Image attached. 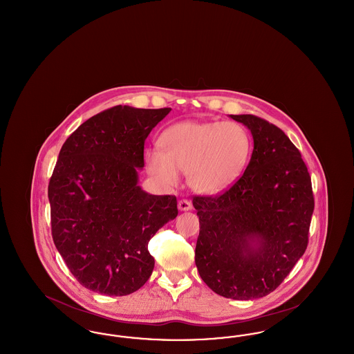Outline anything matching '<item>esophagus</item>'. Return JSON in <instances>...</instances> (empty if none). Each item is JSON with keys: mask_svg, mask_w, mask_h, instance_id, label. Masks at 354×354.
<instances>
[{"mask_svg": "<svg viewBox=\"0 0 354 354\" xmlns=\"http://www.w3.org/2000/svg\"><path fill=\"white\" fill-rule=\"evenodd\" d=\"M178 208H179L180 211H191V209H192V203L189 202V201H187V199L179 201V203H178Z\"/></svg>", "mask_w": 354, "mask_h": 354, "instance_id": "1", "label": "esophagus"}]
</instances>
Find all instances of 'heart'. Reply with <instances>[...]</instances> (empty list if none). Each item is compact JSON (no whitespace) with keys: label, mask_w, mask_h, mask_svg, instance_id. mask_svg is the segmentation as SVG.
<instances>
[{"label":"heart","mask_w":354,"mask_h":354,"mask_svg":"<svg viewBox=\"0 0 354 354\" xmlns=\"http://www.w3.org/2000/svg\"><path fill=\"white\" fill-rule=\"evenodd\" d=\"M160 150L146 152V169L167 188L187 172L189 187L202 195H218L240 178L251 153L248 131L236 122L185 120L167 127Z\"/></svg>","instance_id":"obj_1"}]
</instances>
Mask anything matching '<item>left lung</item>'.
Here are the masks:
<instances>
[{"mask_svg":"<svg viewBox=\"0 0 354 354\" xmlns=\"http://www.w3.org/2000/svg\"><path fill=\"white\" fill-rule=\"evenodd\" d=\"M251 131L241 178L219 196H195L201 231L195 263L203 281L234 300L270 295L303 256L315 208L301 153L277 126L231 115Z\"/></svg>","mask_w":354,"mask_h":354,"instance_id":"1","label":"left lung"}]
</instances>
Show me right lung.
Here are the masks:
<instances>
[{
    "instance_id": "add662e5",
    "label": "right lung",
    "mask_w": 354,
    "mask_h": 354,
    "mask_svg": "<svg viewBox=\"0 0 354 354\" xmlns=\"http://www.w3.org/2000/svg\"><path fill=\"white\" fill-rule=\"evenodd\" d=\"M171 111L115 106L87 119L64 143L49 183L51 235L87 289L126 296L149 280V241L178 215L176 198L138 185L145 140Z\"/></svg>"
}]
</instances>
